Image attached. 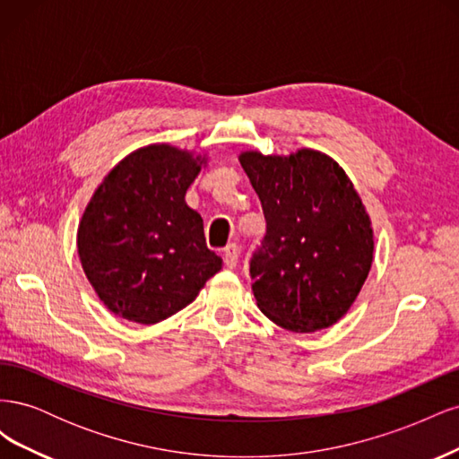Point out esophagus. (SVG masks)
<instances>
[{
	"label": "esophagus",
	"mask_w": 459,
	"mask_h": 459,
	"mask_svg": "<svg viewBox=\"0 0 459 459\" xmlns=\"http://www.w3.org/2000/svg\"><path fill=\"white\" fill-rule=\"evenodd\" d=\"M224 262H226V266H228L230 270H233L235 266H238V264H239V247H238V245L230 243V245L224 248Z\"/></svg>",
	"instance_id": "34e87169"
}]
</instances>
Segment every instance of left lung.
Here are the masks:
<instances>
[{"label":"left lung","mask_w":459,"mask_h":459,"mask_svg":"<svg viewBox=\"0 0 459 459\" xmlns=\"http://www.w3.org/2000/svg\"><path fill=\"white\" fill-rule=\"evenodd\" d=\"M266 235L251 258L260 312L287 331L331 327L349 312L373 262V230L351 178L325 152L243 151Z\"/></svg>","instance_id":"1"}]
</instances>
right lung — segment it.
I'll return each mask as SVG.
<instances>
[{"mask_svg":"<svg viewBox=\"0 0 459 459\" xmlns=\"http://www.w3.org/2000/svg\"><path fill=\"white\" fill-rule=\"evenodd\" d=\"M204 164L206 155L152 143L124 157L95 189L78 226V256L115 316L159 324L221 270L201 214L186 203Z\"/></svg>","mask_w":459,"mask_h":459,"instance_id":"obj_1","label":"right lung"}]
</instances>
